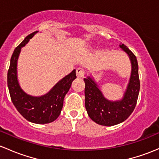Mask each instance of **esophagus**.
Here are the masks:
<instances>
[{
    "label": "esophagus",
    "instance_id": "obj_1",
    "mask_svg": "<svg viewBox=\"0 0 159 159\" xmlns=\"http://www.w3.org/2000/svg\"><path fill=\"white\" fill-rule=\"evenodd\" d=\"M76 75H77V77H78V78H83V77H84V71H83V69L82 68H78L76 69Z\"/></svg>",
    "mask_w": 159,
    "mask_h": 159
}]
</instances>
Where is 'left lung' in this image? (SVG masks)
<instances>
[{"label": "left lung", "instance_id": "1", "mask_svg": "<svg viewBox=\"0 0 159 159\" xmlns=\"http://www.w3.org/2000/svg\"><path fill=\"white\" fill-rule=\"evenodd\" d=\"M120 47L128 55L132 65L129 81L121 100L111 101L106 99L93 78H84L85 108L90 118L102 126H114L127 119L136 107L139 92L140 81L136 56L124 44L120 45Z\"/></svg>", "mask_w": 159, "mask_h": 159}]
</instances>
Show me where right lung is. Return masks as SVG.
<instances>
[{
	"mask_svg": "<svg viewBox=\"0 0 159 159\" xmlns=\"http://www.w3.org/2000/svg\"><path fill=\"white\" fill-rule=\"evenodd\" d=\"M38 31L31 33L14 49L7 72V86L13 105L28 121L37 124L53 122L58 117L63 107V101L76 77L75 69L59 81L45 95L33 97L23 91L17 80V60L21 48Z\"/></svg>",
	"mask_w": 159,
	"mask_h": 159,
	"instance_id": "right-lung-1",
	"label": "right lung"
}]
</instances>
